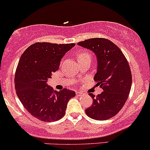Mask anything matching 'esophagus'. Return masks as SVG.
Here are the masks:
<instances>
[{
  "instance_id": "34e87169",
  "label": "esophagus",
  "mask_w": 150,
  "mask_h": 150,
  "mask_svg": "<svg viewBox=\"0 0 150 150\" xmlns=\"http://www.w3.org/2000/svg\"><path fill=\"white\" fill-rule=\"evenodd\" d=\"M76 94L77 96H81L83 95V93H81V92H79V91H76Z\"/></svg>"
}]
</instances>
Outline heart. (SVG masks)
<instances>
[{
  "instance_id": "heart-1",
  "label": "heart",
  "mask_w": 150,
  "mask_h": 150,
  "mask_svg": "<svg viewBox=\"0 0 150 150\" xmlns=\"http://www.w3.org/2000/svg\"><path fill=\"white\" fill-rule=\"evenodd\" d=\"M88 55H90V54H89L87 52L80 51V52H79L78 53H77L76 57H77V59H78V60H80L81 59L83 58V57H85L86 56H88Z\"/></svg>"
}]
</instances>
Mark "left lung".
<instances>
[{"label":"left lung","instance_id":"1","mask_svg":"<svg viewBox=\"0 0 150 150\" xmlns=\"http://www.w3.org/2000/svg\"><path fill=\"white\" fill-rule=\"evenodd\" d=\"M79 46L93 51L98 60L94 80L103 90L93 98L86 115L97 120L115 115L125 105L132 86V74L128 62L120 48L105 38H91L79 42Z\"/></svg>","mask_w":150,"mask_h":150}]
</instances>
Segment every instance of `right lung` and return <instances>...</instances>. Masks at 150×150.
<instances>
[{"label": "right lung", "instance_id": "1", "mask_svg": "<svg viewBox=\"0 0 150 150\" xmlns=\"http://www.w3.org/2000/svg\"><path fill=\"white\" fill-rule=\"evenodd\" d=\"M76 44L36 42L23 52L17 67L15 88L25 108L35 117L52 122L65 115L73 91H57L47 85L48 79L59 69L60 61Z\"/></svg>", "mask_w": 150, "mask_h": 150}]
</instances>
